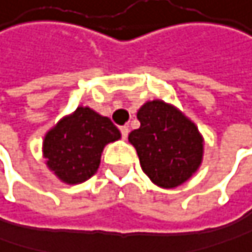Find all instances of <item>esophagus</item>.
I'll return each mask as SVG.
<instances>
[{
  "label": "esophagus",
  "mask_w": 252,
  "mask_h": 252,
  "mask_svg": "<svg viewBox=\"0 0 252 252\" xmlns=\"http://www.w3.org/2000/svg\"><path fill=\"white\" fill-rule=\"evenodd\" d=\"M120 133H122V137H123V139H126L127 135H129V127H127V126H122V127H120Z\"/></svg>",
  "instance_id": "34e87169"
}]
</instances>
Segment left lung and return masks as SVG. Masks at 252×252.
<instances>
[{
	"label": "left lung",
	"mask_w": 252,
	"mask_h": 252,
	"mask_svg": "<svg viewBox=\"0 0 252 252\" xmlns=\"http://www.w3.org/2000/svg\"><path fill=\"white\" fill-rule=\"evenodd\" d=\"M137 119L140 127L130 132L129 142L143 172L162 188L188 181L202 160L204 140L196 126L162 100L145 103Z\"/></svg>",
	"instance_id": "8db88e82"
}]
</instances>
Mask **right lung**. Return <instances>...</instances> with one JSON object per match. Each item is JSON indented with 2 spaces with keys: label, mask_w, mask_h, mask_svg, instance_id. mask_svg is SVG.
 I'll list each match as a JSON object with an SVG mask.
<instances>
[{
  "label": "right lung",
  "mask_w": 252,
  "mask_h": 252,
  "mask_svg": "<svg viewBox=\"0 0 252 252\" xmlns=\"http://www.w3.org/2000/svg\"><path fill=\"white\" fill-rule=\"evenodd\" d=\"M117 139L120 132L109 117L79 107L45 135L44 158L62 181L79 184L96 173L103 148Z\"/></svg>",
  "instance_id": "add662e5"
}]
</instances>
